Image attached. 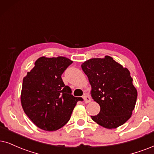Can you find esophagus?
I'll use <instances>...</instances> for the list:
<instances>
[{
	"label": "esophagus",
	"mask_w": 154,
	"mask_h": 154,
	"mask_svg": "<svg viewBox=\"0 0 154 154\" xmlns=\"http://www.w3.org/2000/svg\"><path fill=\"white\" fill-rule=\"evenodd\" d=\"M83 99L84 100H85V102L86 103V104H87V103H89L91 102V98L90 97L88 96L87 94H85L83 96Z\"/></svg>",
	"instance_id": "esophagus-1"
}]
</instances>
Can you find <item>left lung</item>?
Here are the masks:
<instances>
[{"label":"left lung","instance_id":"1","mask_svg":"<svg viewBox=\"0 0 154 154\" xmlns=\"http://www.w3.org/2000/svg\"><path fill=\"white\" fill-rule=\"evenodd\" d=\"M91 87L92 99L100 106L93 121L106 129H115L131 117L137 99L130 72L110 56L92 58L82 64Z\"/></svg>","mask_w":154,"mask_h":154}]
</instances>
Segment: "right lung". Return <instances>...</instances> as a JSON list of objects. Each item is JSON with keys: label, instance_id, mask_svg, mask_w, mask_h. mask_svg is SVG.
I'll return each instance as SVG.
<instances>
[{"label": "right lung", "instance_id": "add662e5", "mask_svg": "<svg viewBox=\"0 0 154 154\" xmlns=\"http://www.w3.org/2000/svg\"><path fill=\"white\" fill-rule=\"evenodd\" d=\"M72 61L65 57L38 58L23 78L20 100L26 115L38 128L56 131L69 122L82 97H74L61 76Z\"/></svg>", "mask_w": 154, "mask_h": 154}]
</instances>
